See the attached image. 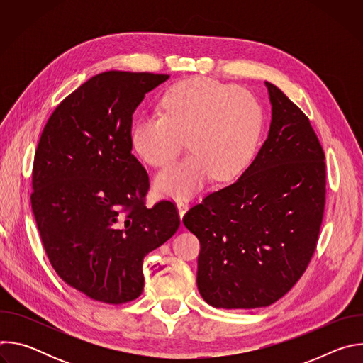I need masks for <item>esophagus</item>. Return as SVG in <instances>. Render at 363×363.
<instances>
[{"instance_id": "34e87169", "label": "esophagus", "mask_w": 363, "mask_h": 363, "mask_svg": "<svg viewBox=\"0 0 363 363\" xmlns=\"http://www.w3.org/2000/svg\"><path fill=\"white\" fill-rule=\"evenodd\" d=\"M177 208H178V214H179V217L182 218V217L185 216V213L188 211L189 205H188V202H186V201L179 199V201H177Z\"/></svg>"}]
</instances>
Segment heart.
Wrapping results in <instances>:
<instances>
[{
    "instance_id": "heart-1",
    "label": "heart",
    "mask_w": 363,
    "mask_h": 363,
    "mask_svg": "<svg viewBox=\"0 0 363 363\" xmlns=\"http://www.w3.org/2000/svg\"><path fill=\"white\" fill-rule=\"evenodd\" d=\"M263 111L257 99L233 84L194 77L174 84L161 99V113L142 116L130 145L152 167L172 161L188 136L191 153L158 174L155 188L165 196L198 192L214 175L231 181L251 162L262 136Z\"/></svg>"
}]
</instances>
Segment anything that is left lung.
I'll return each instance as SVG.
<instances>
[{
  "mask_svg": "<svg viewBox=\"0 0 363 363\" xmlns=\"http://www.w3.org/2000/svg\"><path fill=\"white\" fill-rule=\"evenodd\" d=\"M267 139L231 185L206 195L184 225L201 244L196 286L221 308L266 307L312 258L325 211L326 165L307 116L274 84Z\"/></svg>",
  "mask_w": 363,
  "mask_h": 363,
  "instance_id": "left-lung-1",
  "label": "left lung"
}]
</instances>
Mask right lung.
<instances>
[{
  "mask_svg": "<svg viewBox=\"0 0 363 363\" xmlns=\"http://www.w3.org/2000/svg\"><path fill=\"white\" fill-rule=\"evenodd\" d=\"M168 74L111 70L69 94L41 133L31 208L60 279L121 304L143 290V258L179 227L171 201L147 208L149 177L132 155V115Z\"/></svg>",
  "mask_w": 363,
  "mask_h": 363,
  "instance_id": "right-lung-1",
  "label": "right lung"
}]
</instances>
